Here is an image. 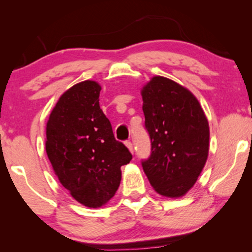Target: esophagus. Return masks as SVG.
Returning <instances> with one entry per match:
<instances>
[{
  "label": "esophagus",
  "instance_id": "34e87169",
  "mask_svg": "<svg viewBox=\"0 0 252 252\" xmlns=\"http://www.w3.org/2000/svg\"><path fill=\"white\" fill-rule=\"evenodd\" d=\"M126 147L129 149V151L131 152V153H133V144H132L130 141H126Z\"/></svg>",
  "mask_w": 252,
  "mask_h": 252
}]
</instances>
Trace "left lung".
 <instances>
[{"mask_svg": "<svg viewBox=\"0 0 252 252\" xmlns=\"http://www.w3.org/2000/svg\"><path fill=\"white\" fill-rule=\"evenodd\" d=\"M151 155L143 171L158 193L183 197L197 182L209 153L208 119L187 88L156 75L141 89Z\"/></svg>", "mask_w": 252, "mask_h": 252, "instance_id": "1", "label": "left lung"}]
</instances>
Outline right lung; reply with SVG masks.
I'll use <instances>...</instances> for the list:
<instances>
[{"label":"right lung","mask_w":252,"mask_h":252,"mask_svg":"<svg viewBox=\"0 0 252 252\" xmlns=\"http://www.w3.org/2000/svg\"><path fill=\"white\" fill-rule=\"evenodd\" d=\"M101 85L87 80L60 96L46 122L45 150L55 176L76 201L99 208L120 186L121 167L132 159L114 139L100 108Z\"/></svg>","instance_id":"right-lung-1"}]
</instances>
